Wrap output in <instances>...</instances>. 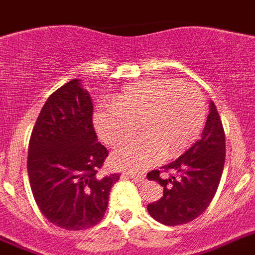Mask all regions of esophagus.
<instances>
[{
  "instance_id": "esophagus-1",
  "label": "esophagus",
  "mask_w": 255,
  "mask_h": 255,
  "mask_svg": "<svg viewBox=\"0 0 255 255\" xmlns=\"http://www.w3.org/2000/svg\"><path fill=\"white\" fill-rule=\"evenodd\" d=\"M125 177L128 178H131V179H134L135 182H139V183H144L145 180V177L143 175V174H135V173H125L124 174Z\"/></svg>"
}]
</instances>
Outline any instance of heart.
Returning a JSON list of instances; mask_svg holds the SVG:
<instances>
[{"instance_id":"obj_1","label":"heart","mask_w":255,"mask_h":255,"mask_svg":"<svg viewBox=\"0 0 255 255\" xmlns=\"http://www.w3.org/2000/svg\"><path fill=\"white\" fill-rule=\"evenodd\" d=\"M205 101L196 86L167 78L136 84L113 99V107L95 112V126L111 147L142 136L113 152L119 169L142 170L166 158L177 157L199 138L205 124Z\"/></svg>"}]
</instances>
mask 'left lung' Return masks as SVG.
Masks as SVG:
<instances>
[{
  "instance_id": "obj_1",
  "label": "left lung",
  "mask_w": 255,
  "mask_h": 255,
  "mask_svg": "<svg viewBox=\"0 0 255 255\" xmlns=\"http://www.w3.org/2000/svg\"><path fill=\"white\" fill-rule=\"evenodd\" d=\"M226 160V135L215 104L210 103L201 138L177 160L147 174L164 187V196L147 209L166 226L186 225L205 212L218 190ZM167 173L165 178L160 174Z\"/></svg>"
}]
</instances>
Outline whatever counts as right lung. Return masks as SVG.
I'll return each instance as SVG.
<instances>
[{
	"mask_svg": "<svg viewBox=\"0 0 255 255\" xmlns=\"http://www.w3.org/2000/svg\"><path fill=\"white\" fill-rule=\"evenodd\" d=\"M90 95L72 80L43 104L28 147V177L37 206L53 225L86 230L103 219L119 174L102 175L108 149L98 142Z\"/></svg>",
	"mask_w": 255,
	"mask_h": 255,
	"instance_id": "add662e5",
	"label": "right lung"
}]
</instances>
